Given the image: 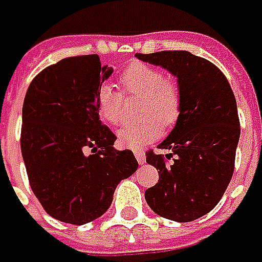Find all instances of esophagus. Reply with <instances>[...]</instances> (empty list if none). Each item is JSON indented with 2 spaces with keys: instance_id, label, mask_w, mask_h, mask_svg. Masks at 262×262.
I'll return each mask as SVG.
<instances>
[{
  "instance_id": "34e87169",
  "label": "esophagus",
  "mask_w": 262,
  "mask_h": 262,
  "mask_svg": "<svg viewBox=\"0 0 262 262\" xmlns=\"http://www.w3.org/2000/svg\"><path fill=\"white\" fill-rule=\"evenodd\" d=\"M134 156H136V159H137V162L140 165H143L144 162H146V156H144V151L136 150V151H134Z\"/></svg>"
}]
</instances>
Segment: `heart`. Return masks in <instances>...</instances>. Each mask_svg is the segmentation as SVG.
Wrapping results in <instances>:
<instances>
[{"label": "heart", "mask_w": 262, "mask_h": 262, "mask_svg": "<svg viewBox=\"0 0 262 262\" xmlns=\"http://www.w3.org/2000/svg\"><path fill=\"white\" fill-rule=\"evenodd\" d=\"M121 85L128 94L143 97L140 116L136 124L124 125L116 138L125 149H140L161 136L162 128H171L181 113V94L174 81L164 78L159 69L133 63L119 76ZM96 107L98 118L109 125H118L122 119V96L111 84H103L97 90Z\"/></svg>", "instance_id": "obj_1"}]
</instances>
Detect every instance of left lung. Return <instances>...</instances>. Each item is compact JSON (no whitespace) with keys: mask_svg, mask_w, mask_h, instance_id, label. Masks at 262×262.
Returning a JSON list of instances; mask_svg holds the SVG:
<instances>
[{"mask_svg":"<svg viewBox=\"0 0 262 262\" xmlns=\"http://www.w3.org/2000/svg\"><path fill=\"white\" fill-rule=\"evenodd\" d=\"M136 57L174 75L181 94L176 126L158 146L168 153H146L159 172V181L144 191L146 202L166 220L194 221L215 208L233 176L241 137L236 98L215 64L189 51Z\"/></svg>","mask_w":262,"mask_h":262,"instance_id":"obj_1","label":"left lung"}]
</instances>
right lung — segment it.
Returning <instances> with one entry per match:
<instances>
[{
	"instance_id": "obj_1",
	"label": "right lung",
	"mask_w": 262,
	"mask_h": 262,
	"mask_svg": "<svg viewBox=\"0 0 262 262\" xmlns=\"http://www.w3.org/2000/svg\"><path fill=\"white\" fill-rule=\"evenodd\" d=\"M113 73L97 54L68 57L39 72L23 101L21 156L47 214L82 226L111 206L116 186L138 168L101 124L97 90Z\"/></svg>"
}]
</instances>
